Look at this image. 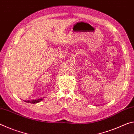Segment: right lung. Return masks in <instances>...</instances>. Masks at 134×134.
<instances>
[{
    "label": "right lung",
    "instance_id": "1",
    "mask_svg": "<svg viewBox=\"0 0 134 134\" xmlns=\"http://www.w3.org/2000/svg\"><path fill=\"white\" fill-rule=\"evenodd\" d=\"M42 100H43V98H41V99H35V100H24V101L27 103H37L38 102H40Z\"/></svg>",
    "mask_w": 134,
    "mask_h": 134
}]
</instances>
